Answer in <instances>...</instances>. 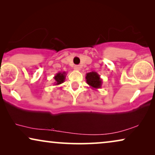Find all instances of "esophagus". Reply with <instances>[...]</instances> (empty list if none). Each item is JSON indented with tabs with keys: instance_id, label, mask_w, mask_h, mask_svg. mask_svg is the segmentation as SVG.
<instances>
[{
	"instance_id": "esophagus-1",
	"label": "esophagus",
	"mask_w": 155,
	"mask_h": 155,
	"mask_svg": "<svg viewBox=\"0 0 155 155\" xmlns=\"http://www.w3.org/2000/svg\"><path fill=\"white\" fill-rule=\"evenodd\" d=\"M74 69L76 70V71H80V65H75V66H74Z\"/></svg>"
}]
</instances>
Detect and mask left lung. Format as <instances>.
Returning <instances> with one entry per match:
<instances>
[{
    "instance_id": "1",
    "label": "left lung",
    "mask_w": 155,
    "mask_h": 155,
    "mask_svg": "<svg viewBox=\"0 0 155 155\" xmlns=\"http://www.w3.org/2000/svg\"><path fill=\"white\" fill-rule=\"evenodd\" d=\"M86 82L93 90L100 89L102 85V80L97 72L92 71L86 74Z\"/></svg>"
}]
</instances>
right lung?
Here are the masks:
<instances>
[{
    "label": "right lung",
    "mask_w": 155,
    "mask_h": 155,
    "mask_svg": "<svg viewBox=\"0 0 155 155\" xmlns=\"http://www.w3.org/2000/svg\"><path fill=\"white\" fill-rule=\"evenodd\" d=\"M65 75H66L65 72H59V73H57L54 77L55 81H56L54 82L55 85H58V84H62L65 81Z\"/></svg>",
    "instance_id": "right-lung-1"
}]
</instances>
